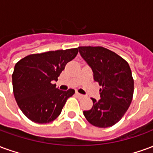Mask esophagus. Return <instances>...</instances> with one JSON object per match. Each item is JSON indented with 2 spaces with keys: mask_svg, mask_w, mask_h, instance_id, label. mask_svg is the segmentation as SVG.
Segmentation results:
<instances>
[{
  "mask_svg": "<svg viewBox=\"0 0 153 153\" xmlns=\"http://www.w3.org/2000/svg\"><path fill=\"white\" fill-rule=\"evenodd\" d=\"M75 94L77 95V97H80V98H82V97H83V95H82V94H80V93H79L78 92H76L75 93Z\"/></svg>",
  "mask_w": 153,
  "mask_h": 153,
  "instance_id": "1",
  "label": "esophagus"
}]
</instances>
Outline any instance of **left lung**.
<instances>
[{
    "label": "left lung",
    "instance_id": "obj_1",
    "mask_svg": "<svg viewBox=\"0 0 153 153\" xmlns=\"http://www.w3.org/2000/svg\"><path fill=\"white\" fill-rule=\"evenodd\" d=\"M91 67L100 86L99 100L92 98L93 107L83 115L91 125L107 128L115 125L127 111L134 94L130 67L122 57L102 47H78Z\"/></svg>",
    "mask_w": 153,
    "mask_h": 153
}]
</instances>
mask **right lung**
I'll use <instances>...</instances> for the list:
<instances>
[{"label": "right lung", "mask_w": 153, "mask_h": 153, "mask_svg": "<svg viewBox=\"0 0 153 153\" xmlns=\"http://www.w3.org/2000/svg\"><path fill=\"white\" fill-rule=\"evenodd\" d=\"M78 48L32 54L16 63L12 74L14 95L22 112L30 120L46 124L60 115L74 90L62 91L52 82L68 62L78 54Z\"/></svg>", "instance_id": "obj_1"}]
</instances>
